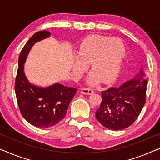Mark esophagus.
<instances>
[{"mask_svg":"<svg viewBox=\"0 0 160 160\" xmlns=\"http://www.w3.org/2000/svg\"><path fill=\"white\" fill-rule=\"evenodd\" d=\"M81 92L83 95H91L94 92L93 89H89V88H83L81 90Z\"/></svg>","mask_w":160,"mask_h":160,"instance_id":"obj_1","label":"esophagus"}]
</instances>
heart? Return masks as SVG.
Segmentation results:
<instances>
[{"mask_svg":"<svg viewBox=\"0 0 160 160\" xmlns=\"http://www.w3.org/2000/svg\"><path fill=\"white\" fill-rule=\"evenodd\" d=\"M125 55V47L118 38L93 35L82 41L73 62V71L81 77L90 64L92 71L87 78V83L95 85L100 79L112 81L119 71Z\"/></svg>","mask_w":160,"mask_h":160,"instance_id":"b5f03b06","label":"heart"}]
</instances>
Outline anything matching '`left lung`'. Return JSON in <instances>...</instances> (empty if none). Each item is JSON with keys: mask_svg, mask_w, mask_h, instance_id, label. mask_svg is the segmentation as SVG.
<instances>
[{"mask_svg": "<svg viewBox=\"0 0 160 160\" xmlns=\"http://www.w3.org/2000/svg\"><path fill=\"white\" fill-rule=\"evenodd\" d=\"M148 77L143 67L135 77L121 86L102 91V101L95 113L98 122L112 130H124L132 125L146 102Z\"/></svg>", "mask_w": 160, "mask_h": 160, "instance_id": "obj_1", "label": "left lung"}]
</instances>
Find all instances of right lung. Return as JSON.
I'll return each instance as SVG.
<instances>
[{
    "label": "right lung",
    "mask_w": 160,
    "mask_h": 160,
    "mask_svg": "<svg viewBox=\"0 0 160 160\" xmlns=\"http://www.w3.org/2000/svg\"><path fill=\"white\" fill-rule=\"evenodd\" d=\"M49 31H39L30 38L19 54L15 82L17 103L22 117L32 125L40 128L52 127L64 119L70 102L77 91L60 83L42 87L32 84L26 77L24 67L35 43L49 38Z\"/></svg>",
    "instance_id": "obj_1"
}]
</instances>
